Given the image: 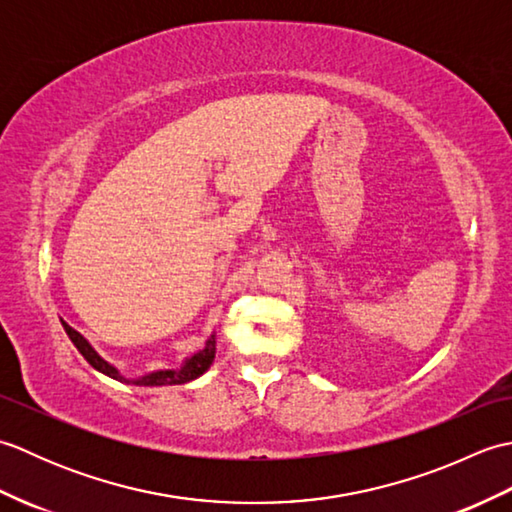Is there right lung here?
Here are the masks:
<instances>
[{"label": "right lung", "mask_w": 512, "mask_h": 512, "mask_svg": "<svg viewBox=\"0 0 512 512\" xmlns=\"http://www.w3.org/2000/svg\"><path fill=\"white\" fill-rule=\"evenodd\" d=\"M61 323H63V330L68 332L70 341L74 343L76 350H79V352L83 354L85 361H88L94 369H99V372H103L105 376H110V378H114V380H121V383H123V380H125V383H129L127 378H123L121 374H118V369H116L114 365L103 361V358L92 350V345H90L88 341H85L79 332H76L74 328H70V325L65 323V321H61ZM213 358H215V339L211 336V339L206 341V345L202 347V350H200L198 354H193L191 358H187V361H184V365H182L180 369H162V372L147 374V376H143V378L134 380V383H136V385H145V387L184 385V383H189V380H193V378H198L200 374H204L206 369L211 367Z\"/></svg>", "instance_id": "add662e5"}]
</instances>
